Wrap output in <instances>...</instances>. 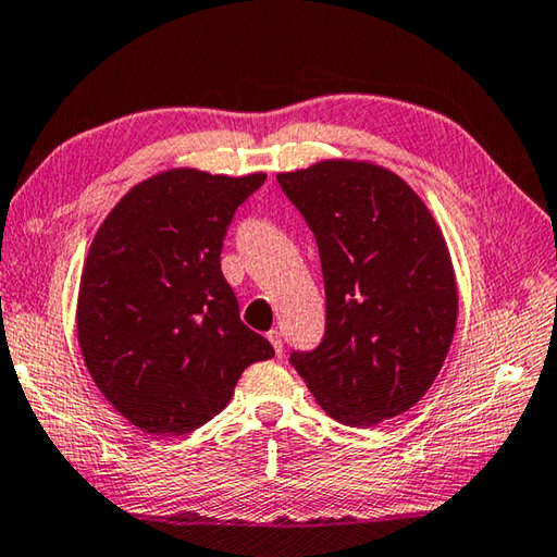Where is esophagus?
I'll list each match as a JSON object with an SVG mask.
<instances>
[{
	"mask_svg": "<svg viewBox=\"0 0 557 557\" xmlns=\"http://www.w3.org/2000/svg\"><path fill=\"white\" fill-rule=\"evenodd\" d=\"M267 337H269V343L273 345V349H276V355H278V357L284 355V339H281V333H278V330H269Z\"/></svg>",
	"mask_w": 557,
	"mask_h": 557,
	"instance_id": "esophagus-1",
	"label": "esophagus"
}]
</instances>
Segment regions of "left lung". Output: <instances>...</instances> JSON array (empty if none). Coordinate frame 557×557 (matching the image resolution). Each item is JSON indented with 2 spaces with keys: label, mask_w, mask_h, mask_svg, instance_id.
Here are the masks:
<instances>
[{
  "label": "left lung",
  "mask_w": 557,
  "mask_h": 557,
  "mask_svg": "<svg viewBox=\"0 0 557 557\" xmlns=\"http://www.w3.org/2000/svg\"><path fill=\"white\" fill-rule=\"evenodd\" d=\"M315 234L325 335L290 364L335 421L367 428L433 386L457 325L450 251L431 210L384 165L320 161L278 173Z\"/></svg>",
  "instance_id": "obj_1"
}]
</instances>
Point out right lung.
<instances>
[{
    "instance_id": "1",
    "label": "right lung",
    "mask_w": 557,
    "mask_h": 557,
    "mask_svg": "<svg viewBox=\"0 0 557 557\" xmlns=\"http://www.w3.org/2000/svg\"><path fill=\"white\" fill-rule=\"evenodd\" d=\"M267 173L173 169L107 214L77 294V343L97 388L149 435H185L230 404L244 369L273 357L239 320L220 251Z\"/></svg>"
}]
</instances>
